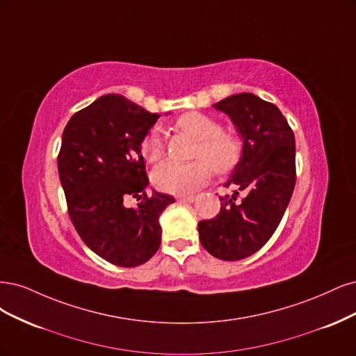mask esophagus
Returning <instances> with one entry per match:
<instances>
[{
  "label": "esophagus",
  "mask_w": 356,
  "mask_h": 356,
  "mask_svg": "<svg viewBox=\"0 0 356 356\" xmlns=\"http://www.w3.org/2000/svg\"><path fill=\"white\" fill-rule=\"evenodd\" d=\"M177 200L180 202H193L197 200V197H195V195H181V197H177Z\"/></svg>",
  "instance_id": "1"
}]
</instances>
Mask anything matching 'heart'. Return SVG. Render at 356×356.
Masks as SVG:
<instances>
[{"label":"heart","mask_w":356,"mask_h":356,"mask_svg":"<svg viewBox=\"0 0 356 356\" xmlns=\"http://www.w3.org/2000/svg\"><path fill=\"white\" fill-rule=\"evenodd\" d=\"M176 125L180 130L197 137L200 145L195 155L202 158L191 163L165 161L159 164L152 173V180L159 191L175 195L192 193L204 186L210 179V163L217 173H227L238 164L243 146L236 136L222 131L219 121L201 112H188L177 120ZM140 151L151 163L158 161L163 156L164 137L163 130L158 125L146 133L140 143Z\"/></svg>","instance_id":"b5f03b06"}]
</instances>
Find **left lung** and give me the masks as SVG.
<instances>
[{"instance_id": "1", "label": "left lung", "mask_w": 356, "mask_h": 356, "mask_svg": "<svg viewBox=\"0 0 356 356\" xmlns=\"http://www.w3.org/2000/svg\"><path fill=\"white\" fill-rule=\"evenodd\" d=\"M214 108L229 115L244 143L225 185L235 189L232 197H220V213L201 220L198 232L211 256L234 261L254 254L277 231L296 185V140L281 111L253 93L229 96Z\"/></svg>"}]
</instances>
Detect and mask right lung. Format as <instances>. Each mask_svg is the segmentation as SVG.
<instances>
[{
	"mask_svg": "<svg viewBox=\"0 0 356 356\" xmlns=\"http://www.w3.org/2000/svg\"><path fill=\"white\" fill-rule=\"evenodd\" d=\"M159 118L121 95H105L74 113L57 168L67 213L84 244L112 265L134 268L161 245L159 216L175 198L152 191L140 143ZM136 197L138 205L127 201Z\"/></svg>",
	"mask_w": 356,
	"mask_h": 356,
	"instance_id": "right-lung-1",
	"label": "right lung"
}]
</instances>
